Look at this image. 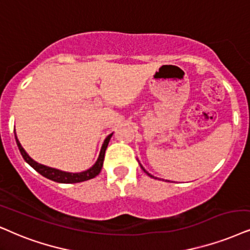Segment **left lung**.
Wrapping results in <instances>:
<instances>
[{"label":"left lung","mask_w":250,"mask_h":250,"mask_svg":"<svg viewBox=\"0 0 250 250\" xmlns=\"http://www.w3.org/2000/svg\"><path fill=\"white\" fill-rule=\"evenodd\" d=\"M140 165H141V164H140ZM141 168H142V169H143V170H144V172H145V173H146V174H147L148 176H151V178H154V179H158V178H156V176H153L152 174H150V173H148V172H147V170H146V169H145V168H144V167H143V166H142V165H141ZM159 180H160V179H159ZM168 182H169V181H168Z\"/></svg>","instance_id":"8db88e82"}]
</instances>
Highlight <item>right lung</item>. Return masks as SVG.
Returning <instances> with one entry per match:
<instances>
[{"mask_svg":"<svg viewBox=\"0 0 250 250\" xmlns=\"http://www.w3.org/2000/svg\"><path fill=\"white\" fill-rule=\"evenodd\" d=\"M113 132L110 135L107 136L104 141L102 150H100L99 157H98L96 164L92 167L86 170H83V172H78V173H70V172H64V170L58 169V168H53V167L49 166H45L42 164L37 163L36 160H33L28 154L26 153V151L24 150L23 146H21L20 141H18L17 135L15 132V138H16V143H17V146L20 148L21 154L23 156L24 160L26 162L28 165H30L32 168L37 170L38 173H40L41 175L45 176V178L52 180V181L59 182V183H77V182H83V181H87V180H91L99 174L100 170L103 168V164H104V158H105V152L106 148L108 146V143L112 138Z\"/></svg>","mask_w":250,"mask_h":250,"instance_id":"1","label":"right lung"}]
</instances>
